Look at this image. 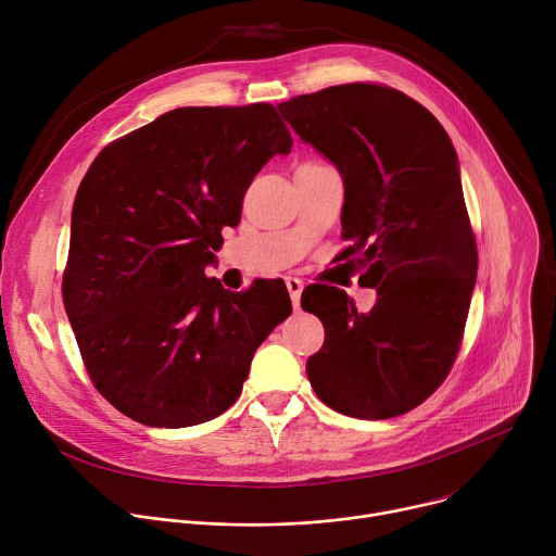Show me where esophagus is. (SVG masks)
<instances>
[{
	"mask_svg": "<svg viewBox=\"0 0 556 556\" xmlns=\"http://www.w3.org/2000/svg\"><path fill=\"white\" fill-rule=\"evenodd\" d=\"M286 288L290 292V299H292V305L299 307L301 305V292H303V281L296 279V277H286Z\"/></svg>",
	"mask_w": 556,
	"mask_h": 556,
	"instance_id": "esophagus-1",
	"label": "esophagus"
}]
</instances>
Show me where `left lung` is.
<instances>
[{
	"mask_svg": "<svg viewBox=\"0 0 556 556\" xmlns=\"http://www.w3.org/2000/svg\"><path fill=\"white\" fill-rule=\"evenodd\" d=\"M277 108L343 176V260L378 292L363 314L339 288L326 299L303 290V309L326 328L324 348L305 365L309 384L352 418L407 414L451 371L478 277L453 142L427 108L376 84Z\"/></svg>",
	"mask_w": 556,
	"mask_h": 556,
	"instance_id": "obj_1",
	"label": "left lung"
}]
</instances>
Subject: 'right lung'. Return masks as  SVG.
<instances>
[{
	"label": "right lung",
	"mask_w": 556,
	"mask_h": 556,
	"mask_svg": "<svg viewBox=\"0 0 556 556\" xmlns=\"http://www.w3.org/2000/svg\"><path fill=\"white\" fill-rule=\"evenodd\" d=\"M290 147L268 103L180 108L108 144L88 169L63 303L94 387L127 418L165 429L217 418L290 316L286 286L230 292L204 275L253 178Z\"/></svg>",
	"instance_id": "1"
}]
</instances>
